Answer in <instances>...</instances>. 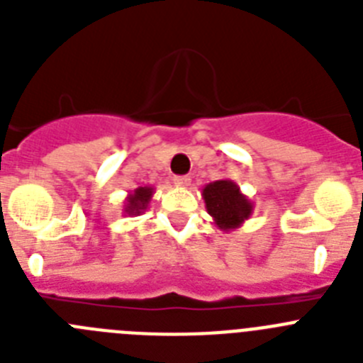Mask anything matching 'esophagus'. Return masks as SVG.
Here are the masks:
<instances>
[{
  "mask_svg": "<svg viewBox=\"0 0 363 363\" xmlns=\"http://www.w3.org/2000/svg\"><path fill=\"white\" fill-rule=\"evenodd\" d=\"M174 184L178 185V187H189V185H191V178H189V176H176Z\"/></svg>",
  "mask_w": 363,
  "mask_h": 363,
  "instance_id": "34e87169",
  "label": "esophagus"
}]
</instances>
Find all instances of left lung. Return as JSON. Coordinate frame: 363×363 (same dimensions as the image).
I'll use <instances>...</instances> for the list:
<instances>
[{
    "instance_id": "obj_1",
    "label": "left lung",
    "mask_w": 363,
    "mask_h": 363,
    "mask_svg": "<svg viewBox=\"0 0 363 363\" xmlns=\"http://www.w3.org/2000/svg\"><path fill=\"white\" fill-rule=\"evenodd\" d=\"M205 209L213 218L214 225L223 233L240 229L255 211V203L240 191L233 179H216L201 189Z\"/></svg>"
}]
</instances>
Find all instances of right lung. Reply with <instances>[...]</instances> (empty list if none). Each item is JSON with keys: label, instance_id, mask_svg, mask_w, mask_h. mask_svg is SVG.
<instances>
[{"label": "right lung", "instance_id": "right-lung-1", "mask_svg": "<svg viewBox=\"0 0 363 363\" xmlns=\"http://www.w3.org/2000/svg\"><path fill=\"white\" fill-rule=\"evenodd\" d=\"M152 194L154 187H147V185L130 191L123 201V209H121L123 216H140L142 213H145L152 200Z\"/></svg>", "mask_w": 363, "mask_h": 363}]
</instances>
